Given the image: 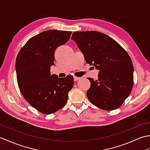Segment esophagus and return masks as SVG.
<instances>
[{
	"mask_svg": "<svg viewBox=\"0 0 150 150\" xmlns=\"http://www.w3.org/2000/svg\"><path fill=\"white\" fill-rule=\"evenodd\" d=\"M73 79H74V81H78V80H79V79H80V77H75V76H74V77H73Z\"/></svg>",
	"mask_w": 150,
	"mask_h": 150,
	"instance_id": "1",
	"label": "esophagus"
}]
</instances>
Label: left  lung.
<instances>
[{
  "instance_id": "obj_1",
  "label": "left lung",
  "mask_w": 150,
  "mask_h": 150,
  "mask_svg": "<svg viewBox=\"0 0 150 150\" xmlns=\"http://www.w3.org/2000/svg\"><path fill=\"white\" fill-rule=\"evenodd\" d=\"M71 40L86 63L99 70L97 80L88 78L91 83L89 100L104 110L119 108L133 86V66L128 53L112 38L98 31H75Z\"/></svg>"
}]
</instances>
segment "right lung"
<instances>
[{
	"label": "right lung",
	"mask_w": 150,
	"mask_h": 150,
	"mask_svg": "<svg viewBox=\"0 0 150 150\" xmlns=\"http://www.w3.org/2000/svg\"><path fill=\"white\" fill-rule=\"evenodd\" d=\"M71 31L51 30L31 37L19 51L15 62L17 83L22 96L40 113L49 115L66 104L74 81L72 75H51L55 51L69 40Z\"/></svg>",
	"instance_id": "obj_1"
}]
</instances>
